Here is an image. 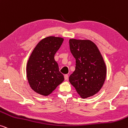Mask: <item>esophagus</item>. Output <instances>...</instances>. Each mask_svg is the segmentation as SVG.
<instances>
[{
	"label": "esophagus",
	"mask_w": 128,
	"mask_h": 128,
	"mask_svg": "<svg viewBox=\"0 0 128 128\" xmlns=\"http://www.w3.org/2000/svg\"><path fill=\"white\" fill-rule=\"evenodd\" d=\"M64 80H68V78H69V76H68V74H64Z\"/></svg>",
	"instance_id": "1"
}]
</instances>
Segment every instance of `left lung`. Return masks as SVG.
<instances>
[{"label": "left lung", "instance_id": "1", "mask_svg": "<svg viewBox=\"0 0 128 128\" xmlns=\"http://www.w3.org/2000/svg\"><path fill=\"white\" fill-rule=\"evenodd\" d=\"M70 52L76 59L75 70L69 80L82 98L96 94L104 85L106 67L96 44L88 39L69 40Z\"/></svg>", "mask_w": 128, "mask_h": 128}]
</instances>
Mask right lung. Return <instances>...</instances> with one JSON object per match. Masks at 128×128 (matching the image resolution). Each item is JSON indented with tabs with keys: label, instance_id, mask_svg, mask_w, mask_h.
<instances>
[{
	"label": "right lung",
	"instance_id": "obj_1",
	"mask_svg": "<svg viewBox=\"0 0 128 128\" xmlns=\"http://www.w3.org/2000/svg\"><path fill=\"white\" fill-rule=\"evenodd\" d=\"M64 39L49 36L41 40L28 59L26 76L30 87L41 95H49L64 82V76L59 72L54 54L62 45Z\"/></svg>",
	"mask_w": 128,
	"mask_h": 128
}]
</instances>
